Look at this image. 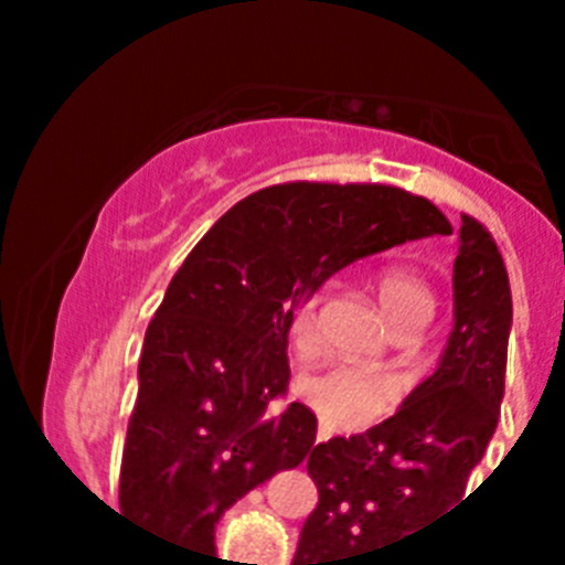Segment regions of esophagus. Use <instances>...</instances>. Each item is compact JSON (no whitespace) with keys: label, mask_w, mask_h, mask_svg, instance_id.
<instances>
[{"label":"esophagus","mask_w":565,"mask_h":565,"mask_svg":"<svg viewBox=\"0 0 565 565\" xmlns=\"http://www.w3.org/2000/svg\"><path fill=\"white\" fill-rule=\"evenodd\" d=\"M328 438V433L326 430H319V436H317V441H326Z\"/></svg>","instance_id":"1"}]
</instances>
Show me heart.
Returning a JSON list of instances; mask_svg holds the SVG:
<instances>
[{
    "mask_svg": "<svg viewBox=\"0 0 565 565\" xmlns=\"http://www.w3.org/2000/svg\"><path fill=\"white\" fill-rule=\"evenodd\" d=\"M376 294L393 331L427 326L436 313V297L427 279L413 268L387 266L376 277ZM317 331V297L299 299L288 317V337L297 348H308ZM297 396L322 422L342 430L364 427L382 416L393 402L391 382L348 364H328L322 371L297 379Z\"/></svg>",
    "mask_w": 565,
    "mask_h": 565,
    "instance_id": "1",
    "label": "heart"
}]
</instances>
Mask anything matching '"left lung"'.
Listing matches in <instances>:
<instances>
[{
    "label": "left lung",
    "mask_w": 565,
    "mask_h": 565,
    "mask_svg": "<svg viewBox=\"0 0 565 565\" xmlns=\"http://www.w3.org/2000/svg\"><path fill=\"white\" fill-rule=\"evenodd\" d=\"M509 331L512 291L501 252L476 217L461 214L452 331L436 373L367 433L313 447L308 476L319 503L291 565H376L373 557L456 509L495 436Z\"/></svg>",
    "instance_id": "1"
}]
</instances>
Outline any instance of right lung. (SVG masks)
Segmentation results:
<instances>
[{
    "label": "right lung",
    "mask_w": 565,
    "mask_h": 565,
    "mask_svg": "<svg viewBox=\"0 0 565 565\" xmlns=\"http://www.w3.org/2000/svg\"><path fill=\"white\" fill-rule=\"evenodd\" d=\"M452 234L430 201L379 183L259 189L214 223L143 337L121 458V515L214 557L226 509L311 452L288 391V317L328 277L407 239Z\"/></svg>",
    "instance_id": "add662e5"
}]
</instances>
